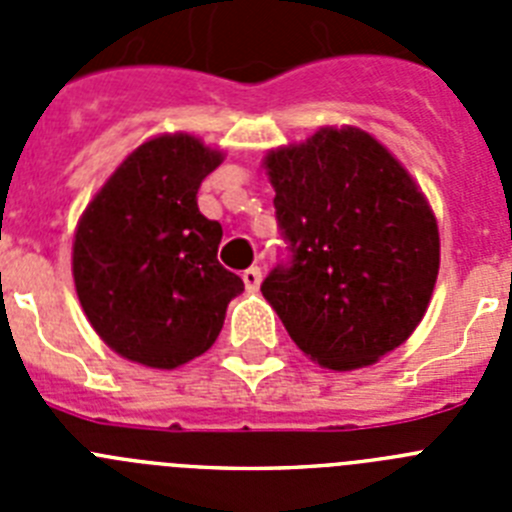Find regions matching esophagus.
I'll return each mask as SVG.
<instances>
[{"label": "esophagus", "instance_id": "obj_1", "mask_svg": "<svg viewBox=\"0 0 512 512\" xmlns=\"http://www.w3.org/2000/svg\"><path fill=\"white\" fill-rule=\"evenodd\" d=\"M243 284H246L248 292H259V287H261V269H259V266H251V269L243 271Z\"/></svg>", "mask_w": 512, "mask_h": 512}]
</instances>
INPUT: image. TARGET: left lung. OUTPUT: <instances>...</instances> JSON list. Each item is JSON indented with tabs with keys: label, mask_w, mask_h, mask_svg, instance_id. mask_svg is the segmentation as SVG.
Instances as JSON below:
<instances>
[{
	"label": "left lung",
	"mask_w": 512,
	"mask_h": 512,
	"mask_svg": "<svg viewBox=\"0 0 512 512\" xmlns=\"http://www.w3.org/2000/svg\"><path fill=\"white\" fill-rule=\"evenodd\" d=\"M289 259L261 284L289 338L320 366L351 372L413 336L441 241L413 176L359 128H320L266 153Z\"/></svg>",
	"instance_id": "1"
}]
</instances>
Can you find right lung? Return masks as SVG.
I'll return each instance as SVG.
<instances>
[{
	"label": "right lung",
	"instance_id": "obj_1",
	"mask_svg": "<svg viewBox=\"0 0 512 512\" xmlns=\"http://www.w3.org/2000/svg\"><path fill=\"white\" fill-rule=\"evenodd\" d=\"M223 153L187 133L135 148L94 194L74 235L76 295L122 359L176 369L220 336L243 279L217 261L223 228L197 192Z\"/></svg>",
	"mask_w": 512,
	"mask_h": 512
}]
</instances>
